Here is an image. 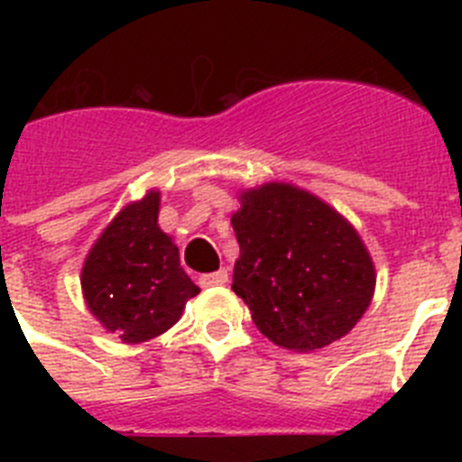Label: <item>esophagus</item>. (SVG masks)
Wrapping results in <instances>:
<instances>
[{
    "label": "esophagus",
    "mask_w": 462,
    "mask_h": 462,
    "mask_svg": "<svg viewBox=\"0 0 462 462\" xmlns=\"http://www.w3.org/2000/svg\"><path fill=\"white\" fill-rule=\"evenodd\" d=\"M228 282V273L224 271H217V273H206V275H201L199 277V284H201V287H224V284H226Z\"/></svg>",
    "instance_id": "1"
}]
</instances>
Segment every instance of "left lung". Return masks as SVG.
<instances>
[{
    "label": "left lung",
    "mask_w": 462,
    "mask_h": 462,
    "mask_svg": "<svg viewBox=\"0 0 462 462\" xmlns=\"http://www.w3.org/2000/svg\"><path fill=\"white\" fill-rule=\"evenodd\" d=\"M231 215L236 296L271 342L310 354L345 337L370 308L373 256L356 228L312 191L263 182Z\"/></svg>",
    "instance_id": "8db88e82"
}]
</instances>
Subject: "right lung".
<instances>
[{"mask_svg":"<svg viewBox=\"0 0 462 462\" xmlns=\"http://www.w3.org/2000/svg\"><path fill=\"white\" fill-rule=\"evenodd\" d=\"M159 189L126 203L101 231L80 271L85 305L126 345L162 336L201 289L180 266V252L159 228Z\"/></svg>","mask_w":462,"mask_h":462,"instance_id":"right-lung-1","label":"right lung"}]
</instances>
